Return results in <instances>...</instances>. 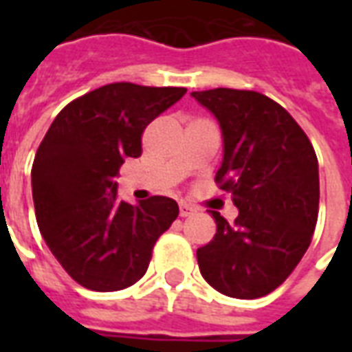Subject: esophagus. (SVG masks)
<instances>
[{"mask_svg":"<svg viewBox=\"0 0 352 352\" xmlns=\"http://www.w3.org/2000/svg\"><path fill=\"white\" fill-rule=\"evenodd\" d=\"M194 213H196V209L192 206H188V204H179V214L181 217H190Z\"/></svg>","mask_w":352,"mask_h":352,"instance_id":"34e87169","label":"esophagus"}]
</instances>
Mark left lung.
<instances>
[{"mask_svg":"<svg viewBox=\"0 0 352 352\" xmlns=\"http://www.w3.org/2000/svg\"><path fill=\"white\" fill-rule=\"evenodd\" d=\"M221 124L224 158L214 181L239 214L211 211L217 234L198 249L204 279L254 300L285 283L307 251L318 217V162L305 131L277 101L252 90L192 92Z\"/></svg>","mask_w":352,"mask_h":352,"instance_id":"1","label":"left lung"}]
</instances>
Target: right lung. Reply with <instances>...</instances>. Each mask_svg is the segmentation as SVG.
<instances>
[{"label":"right lung","mask_w":352,"mask_h":352,"mask_svg":"<svg viewBox=\"0 0 352 352\" xmlns=\"http://www.w3.org/2000/svg\"><path fill=\"white\" fill-rule=\"evenodd\" d=\"M186 88L113 82L67 103L35 153L32 192L45 243L80 287L115 292L145 275L154 243L179 214L166 196L131 206L116 199L126 158Z\"/></svg>","instance_id":"1"}]
</instances>
